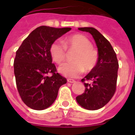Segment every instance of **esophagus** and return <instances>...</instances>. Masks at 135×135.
Instances as JSON below:
<instances>
[{"label": "esophagus", "instance_id": "esophagus-1", "mask_svg": "<svg viewBox=\"0 0 135 135\" xmlns=\"http://www.w3.org/2000/svg\"><path fill=\"white\" fill-rule=\"evenodd\" d=\"M67 82H69V83H74V82H75L76 81L74 80V79H67Z\"/></svg>", "mask_w": 135, "mask_h": 135}]
</instances>
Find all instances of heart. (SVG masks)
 <instances>
[{
  "instance_id": "obj_1",
  "label": "heart",
  "mask_w": 135,
  "mask_h": 135,
  "mask_svg": "<svg viewBox=\"0 0 135 135\" xmlns=\"http://www.w3.org/2000/svg\"><path fill=\"white\" fill-rule=\"evenodd\" d=\"M66 47L76 50L73 61L65 63L59 68V71L67 77H76L85 70L90 71L96 66L98 61V53L93 47L92 42L86 36L76 34L68 37L63 42L56 40L50 47V56L57 64H61L66 59Z\"/></svg>"
}]
</instances>
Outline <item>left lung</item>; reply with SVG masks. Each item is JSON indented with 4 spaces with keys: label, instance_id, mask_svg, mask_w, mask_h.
<instances>
[{
    "label": "left lung",
    "instance_id": "8db88e82",
    "mask_svg": "<svg viewBox=\"0 0 135 135\" xmlns=\"http://www.w3.org/2000/svg\"><path fill=\"white\" fill-rule=\"evenodd\" d=\"M78 29L92 35L98 47V61L96 66L82 79L85 87V92L76 97V100L85 109L98 110L107 104L115 93L119 62L110 42L96 29Z\"/></svg>",
    "mask_w": 135,
    "mask_h": 135
}]
</instances>
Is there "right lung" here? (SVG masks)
<instances>
[{"instance_id": "right-lung-1", "label": "right lung", "mask_w": 135, "mask_h": 135, "mask_svg": "<svg viewBox=\"0 0 135 135\" xmlns=\"http://www.w3.org/2000/svg\"><path fill=\"white\" fill-rule=\"evenodd\" d=\"M70 30V27L40 26L28 35L16 51L13 64L16 87L23 102L32 109L41 110L50 107L60 87L67 82L56 72L50 47ZM50 73L52 76H47Z\"/></svg>"}]
</instances>
